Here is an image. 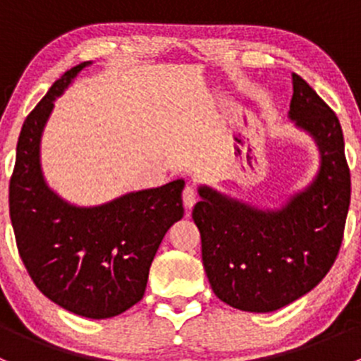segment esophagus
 I'll use <instances>...</instances> for the list:
<instances>
[{
  "mask_svg": "<svg viewBox=\"0 0 361 361\" xmlns=\"http://www.w3.org/2000/svg\"><path fill=\"white\" fill-rule=\"evenodd\" d=\"M195 202H197V190L194 187H190V185H187L183 188V204L190 209Z\"/></svg>",
  "mask_w": 361,
  "mask_h": 361,
  "instance_id": "34e87169",
  "label": "esophagus"
}]
</instances>
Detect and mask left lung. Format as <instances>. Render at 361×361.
<instances>
[{
  "instance_id": "8db88e82",
  "label": "left lung",
  "mask_w": 361,
  "mask_h": 361,
  "mask_svg": "<svg viewBox=\"0 0 361 361\" xmlns=\"http://www.w3.org/2000/svg\"><path fill=\"white\" fill-rule=\"evenodd\" d=\"M290 118L316 140L322 167L309 188L262 211L207 187L192 211L214 295L250 312H271L311 292L336 262L351 201V174L337 115L293 73Z\"/></svg>"
}]
</instances>
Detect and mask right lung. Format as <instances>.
<instances>
[{
	"label": "right lung",
	"mask_w": 361,
	"mask_h": 361,
	"mask_svg": "<svg viewBox=\"0 0 361 361\" xmlns=\"http://www.w3.org/2000/svg\"><path fill=\"white\" fill-rule=\"evenodd\" d=\"M89 63L64 73L24 120L10 178V220L32 283L69 312L111 318L143 298L164 235L183 216V180L96 207L57 197L43 180L39 137L54 99Z\"/></svg>",
	"instance_id": "1"
}]
</instances>
